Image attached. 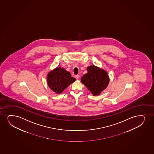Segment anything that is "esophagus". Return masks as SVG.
Returning a JSON list of instances; mask_svg holds the SVG:
<instances>
[{
  "label": "esophagus",
  "instance_id": "esophagus-1",
  "mask_svg": "<svg viewBox=\"0 0 154 154\" xmlns=\"http://www.w3.org/2000/svg\"><path fill=\"white\" fill-rule=\"evenodd\" d=\"M75 78H76V79H78L79 78V75H75Z\"/></svg>",
  "mask_w": 154,
  "mask_h": 154
}]
</instances>
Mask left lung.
Wrapping results in <instances>:
<instances>
[{
	"mask_svg": "<svg viewBox=\"0 0 154 154\" xmlns=\"http://www.w3.org/2000/svg\"><path fill=\"white\" fill-rule=\"evenodd\" d=\"M88 72L81 78V82L93 96L99 95L108 86L109 77L106 70L94 65L87 69Z\"/></svg>",
	"mask_w": 154,
	"mask_h": 154,
	"instance_id": "obj_1",
	"label": "left lung"
}]
</instances>
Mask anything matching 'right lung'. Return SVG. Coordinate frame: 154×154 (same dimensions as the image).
Returning a JSON list of instances; mask_svg holds the SVG:
<instances>
[{
	"label": "right lung",
	"mask_w": 154,
	"mask_h": 154,
	"mask_svg": "<svg viewBox=\"0 0 154 154\" xmlns=\"http://www.w3.org/2000/svg\"><path fill=\"white\" fill-rule=\"evenodd\" d=\"M48 85L56 94H61L70 84L75 82L76 79L70 73L61 67H56L47 76Z\"/></svg>",
	"instance_id": "obj_1"
}]
</instances>
